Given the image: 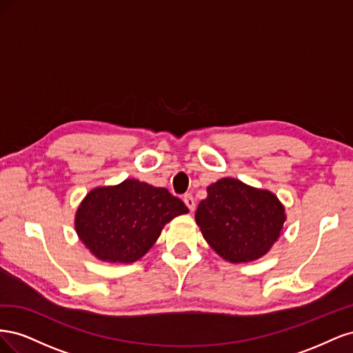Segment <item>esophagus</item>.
Returning a JSON list of instances; mask_svg holds the SVG:
<instances>
[{"mask_svg":"<svg viewBox=\"0 0 353 353\" xmlns=\"http://www.w3.org/2000/svg\"><path fill=\"white\" fill-rule=\"evenodd\" d=\"M184 203H185V206L190 209V212H194V209H196V200H194L193 196L185 194L184 196Z\"/></svg>","mask_w":353,"mask_h":353,"instance_id":"34e87169","label":"esophagus"}]
</instances>
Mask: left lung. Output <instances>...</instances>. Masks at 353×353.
Here are the masks:
<instances>
[{"mask_svg": "<svg viewBox=\"0 0 353 353\" xmlns=\"http://www.w3.org/2000/svg\"><path fill=\"white\" fill-rule=\"evenodd\" d=\"M284 221V208L272 193L232 178L208 187V197L196 210L203 237L234 263L263 256L280 237Z\"/></svg>", "mask_w": 353, "mask_h": 353, "instance_id": "obj_1", "label": "left lung"}]
</instances>
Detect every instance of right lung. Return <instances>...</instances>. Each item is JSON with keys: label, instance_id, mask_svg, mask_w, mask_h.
<instances>
[{"label": "right lung", "instance_id": "obj_1", "mask_svg": "<svg viewBox=\"0 0 353 353\" xmlns=\"http://www.w3.org/2000/svg\"><path fill=\"white\" fill-rule=\"evenodd\" d=\"M188 208L166 188L126 179L95 188L81 203L74 227L101 261L131 263L152 248L165 223Z\"/></svg>", "mask_w": 353, "mask_h": 353}]
</instances>
